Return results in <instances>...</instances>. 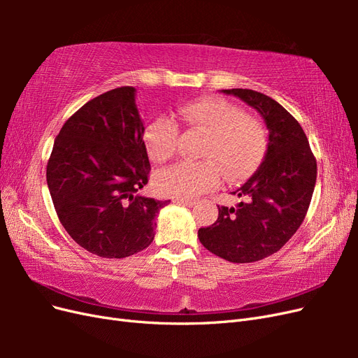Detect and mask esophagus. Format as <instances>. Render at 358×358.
Instances as JSON below:
<instances>
[{
    "label": "esophagus",
    "instance_id": "34e87169",
    "mask_svg": "<svg viewBox=\"0 0 358 358\" xmlns=\"http://www.w3.org/2000/svg\"><path fill=\"white\" fill-rule=\"evenodd\" d=\"M175 203H179V204H183V206H187V208H192L194 204H196V200H188V199H179V197H176L175 200H173Z\"/></svg>",
    "mask_w": 358,
    "mask_h": 358
}]
</instances>
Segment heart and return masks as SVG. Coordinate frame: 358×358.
<instances>
[{"mask_svg": "<svg viewBox=\"0 0 358 358\" xmlns=\"http://www.w3.org/2000/svg\"><path fill=\"white\" fill-rule=\"evenodd\" d=\"M187 125L206 134L200 157L204 161H182L159 170L154 185L162 196L194 199L218 185L221 171L229 180H241L262 162L267 140L263 125L230 101L203 96L180 107ZM178 125L158 117L145 129V146L154 162L170 159L176 150Z\"/></svg>", "mask_w": 358, "mask_h": 358, "instance_id": "heart-1", "label": "heart"}]
</instances>
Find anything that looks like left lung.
I'll return each mask as SVG.
<instances>
[{"label": "left lung", "mask_w": 358, "mask_h": 358, "mask_svg": "<svg viewBox=\"0 0 358 358\" xmlns=\"http://www.w3.org/2000/svg\"><path fill=\"white\" fill-rule=\"evenodd\" d=\"M255 109L268 129L262 166L233 191L245 201L218 206V220L199 230L201 245L227 262L254 263L278 252L305 220L317 182V161L300 124L270 96L222 90Z\"/></svg>", "instance_id": "8db88e82"}]
</instances>
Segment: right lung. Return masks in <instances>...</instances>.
Masks as SVG:
<instances>
[{
  "mask_svg": "<svg viewBox=\"0 0 358 358\" xmlns=\"http://www.w3.org/2000/svg\"><path fill=\"white\" fill-rule=\"evenodd\" d=\"M136 88L122 86L83 104L62 125L46 179L58 218L73 241L103 258L143 251L170 200L140 194L150 170Z\"/></svg>",
  "mask_w": 358,
  "mask_h": 358,
  "instance_id": "right-lung-1",
  "label": "right lung"
}]
</instances>
